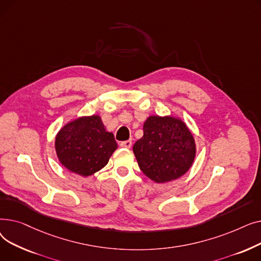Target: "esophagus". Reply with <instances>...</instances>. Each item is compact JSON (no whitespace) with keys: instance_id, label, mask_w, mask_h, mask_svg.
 <instances>
[{"instance_id":"obj_1","label":"esophagus","mask_w":261,"mask_h":261,"mask_svg":"<svg viewBox=\"0 0 261 261\" xmlns=\"http://www.w3.org/2000/svg\"><path fill=\"white\" fill-rule=\"evenodd\" d=\"M119 146H120L121 148L129 149V148H131V146H132V142H131V141H125V142H121V143L119 144Z\"/></svg>"}]
</instances>
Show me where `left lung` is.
Wrapping results in <instances>:
<instances>
[{
    "mask_svg": "<svg viewBox=\"0 0 261 261\" xmlns=\"http://www.w3.org/2000/svg\"><path fill=\"white\" fill-rule=\"evenodd\" d=\"M144 135L133 146L141 170L155 183L179 179L191 167L196 144L185 122L172 116H149Z\"/></svg>",
    "mask_w": 261,
    "mask_h": 261,
    "instance_id": "left-lung-1",
    "label": "left lung"
}]
</instances>
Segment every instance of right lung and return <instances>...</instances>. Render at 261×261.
Masks as SVG:
<instances>
[{
	"instance_id": "add662e5",
	"label": "right lung",
	"mask_w": 261,
	"mask_h": 261,
	"mask_svg": "<svg viewBox=\"0 0 261 261\" xmlns=\"http://www.w3.org/2000/svg\"><path fill=\"white\" fill-rule=\"evenodd\" d=\"M55 149L59 162L71 172L89 176L103 168L117 149L112 132L100 116H82L70 121L57 133Z\"/></svg>"
}]
</instances>
